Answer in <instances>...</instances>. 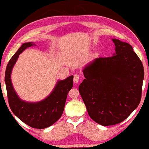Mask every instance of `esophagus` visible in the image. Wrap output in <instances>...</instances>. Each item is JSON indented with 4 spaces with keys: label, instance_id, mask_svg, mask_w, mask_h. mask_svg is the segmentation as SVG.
<instances>
[{
    "label": "esophagus",
    "instance_id": "obj_1",
    "mask_svg": "<svg viewBox=\"0 0 149 149\" xmlns=\"http://www.w3.org/2000/svg\"><path fill=\"white\" fill-rule=\"evenodd\" d=\"M79 75H77V74H75L74 76V83L75 84H77L79 81Z\"/></svg>",
    "mask_w": 149,
    "mask_h": 149
}]
</instances>
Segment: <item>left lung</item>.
I'll use <instances>...</instances> for the list:
<instances>
[{"mask_svg": "<svg viewBox=\"0 0 149 149\" xmlns=\"http://www.w3.org/2000/svg\"><path fill=\"white\" fill-rule=\"evenodd\" d=\"M110 57L96 58L84 68L79 86L89 116L107 126L121 123L138 107L144 76L141 61L128 43L112 39Z\"/></svg>", "mask_w": 149, "mask_h": 149, "instance_id": "8db88e82", "label": "left lung"}]
</instances>
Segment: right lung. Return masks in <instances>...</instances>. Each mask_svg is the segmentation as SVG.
Segmentation results:
<instances>
[{
    "mask_svg": "<svg viewBox=\"0 0 149 149\" xmlns=\"http://www.w3.org/2000/svg\"><path fill=\"white\" fill-rule=\"evenodd\" d=\"M36 46L33 42L24 43L8 63L5 71V84L8 100L12 112L33 128L44 129L51 126L61 117L68 94L73 87L74 76L58 80L51 94L38 102H27L19 98L13 86L11 73L19 55L29 47Z\"/></svg>",
    "mask_w": 149,
    "mask_h": 149,
    "instance_id": "right-lung-1",
    "label": "right lung"
}]
</instances>
